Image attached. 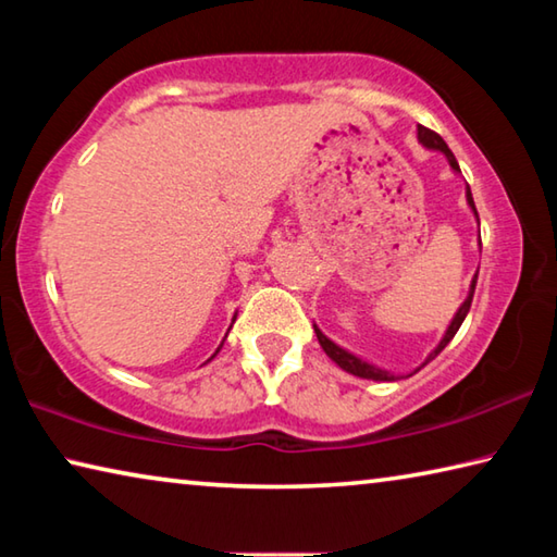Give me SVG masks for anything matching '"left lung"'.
I'll return each instance as SVG.
<instances>
[{"label":"left lung","mask_w":557,"mask_h":557,"mask_svg":"<svg viewBox=\"0 0 557 557\" xmlns=\"http://www.w3.org/2000/svg\"><path fill=\"white\" fill-rule=\"evenodd\" d=\"M418 139L422 143V147H428V149H440V152L447 157L449 166L455 169V172H459V164H457L455 154H451V149L447 147L445 139H442V137L437 135V132H432V129H428V127L418 125ZM467 203L471 206V211H474L476 221H479V213H476L474 199H471L469 186H467ZM479 245H482V240H479ZM474 289H476V275H474V280H471V287H469V295H467V299H465V305H461V307L457 309V314H455V319H451V324L447 326V332H445V336H442V342L437 344L435 351H432V354L428 356V361L422 363V366H428V363L432 361V358H435V356L442 351V348H445V346L451 342V338H455V334L459 332V326H461V322H465V317H467V312H469L471 299H474ZM314 334H317V338H319V344H322V348L326 351V356L332 358V361H334L336 366H342V369H344L346 373H354V375H358V379H369V381H395V375H393V373L383 371V369H375V366L361 361V358H358V356L348 354L346 348L336 346V344L332 342V338H326L322 332H319L317 326H314ZM422 366H420V369H422ZM420 369H418V371H420Z\"/></svg>","instance_id":"1"}]
</instances>
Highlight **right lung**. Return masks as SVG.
Returning a JSON list of instances; mask_svg holds the SVG:
<instances>
[{"instance_id":"right-lung-1","label":"right lung","mask_w":557,"mask_h":557,"mask_svg":"<svg viewBox=\"0 0 557 557\" xmlns=\"http://www.w3.org/2000/svg\"><path fill=\"white\" fill-rule=\"evenodd\" d=\"M233 322H235V319H233ZM221 346H223V344H221ZM221 346H219V351H221ZM219 351H215V354H219ZM215 354H213V356H215ZM213 356H211V358H213ZM211 358H209V361H211Z\"/></svg>"}]
</instances>
